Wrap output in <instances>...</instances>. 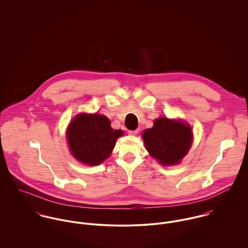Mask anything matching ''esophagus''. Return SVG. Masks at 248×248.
Masks as SVG:
<instances>
[{"label":"esophagus","mask_w":248,"mask_h":248,"mask_svg":"<svg viewBox=\"0 0 248 248\" xmlns=\"http://www.w3.org/2000/svg\"><path fill=\"white\" fill-rule=\"evenodd\" d=\"M139 130H134V131H129L128 133H129V135H131V136H137L138 134H139Z\"/></svg>","instance_id":"obj_1"}]
</instances>
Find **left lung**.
<instances>
[{
	"label": "left lung",
	"mask_w": 248,
	"mask_h": 248,
	"mask_svg": "<svg viewBox=\"0 0 248 248\" xmlns=\"http://www.w3.org/2000/svg\"><path fill=\"white\" fill-rule=\"evenodd\" d=\"M145 147L161 165H175L187 155L193 142V132L188 123L159 117L151 129L142 134Z\"/></svg>",
	"instance_id": "left-lung-1"
}]
</instances>
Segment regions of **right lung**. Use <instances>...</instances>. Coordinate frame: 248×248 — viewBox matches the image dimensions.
<instances>
[{"mask_svg": "<svg viewBox=\"0 0 248 248\" xmlns=\"http://www.w3.org/2000/svg\"><path fill=\"white\" fill-rule=\"evenodd\" d=\"M122 135L123 131L113 130L108 118L98 113L76 115L67 130L71 155L89 165H99L107 159Z\"/></svg>", "mask_w": 248, "mask_h": 248, "instance_id": "right-lung-1", "label": "right lung"}]
</instances>
